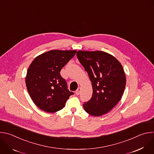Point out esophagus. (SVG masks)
I'll list each match as a JSON object with an SVG mask.
<instances>
[{
    "mask_svg": "<svg viewBox=\"0 0 154 154\" xmlns=\"http://www.w3.org/2000/svg\"><path fill=\"white\" fill-rule=\"evenodd\" d=\"M80 91H81V88H80V87H79L78 88H77V90L76 91H75L76 95H79V94H80Z\"/></svg>",
    "mask_w": 154,
    "mask_h": 154,
    "instance_id": "34e87169",
    "label": "esophagus"
}]
</instances>
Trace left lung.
I'll list each match as a JSON object with an SVG mask.
<instances>
[{
    "label": "left lung",
    "instance_id": "1",
    "mask_svg": "<svg viewBox=\"0 0 154 154\" xmlns=\"http://www.w3.org/2000/svg\"><path fill=\"white\" fill-rule=\"evenodd\" d=\"M77 57L92 82L93 95L84 103L85 110L94 116L107 113L124 91L126 78L121 63L112 55L99 51H79Z\"/></svg>",
    "mask_w": 154,
    "mask_h": 154
}]
</instances>
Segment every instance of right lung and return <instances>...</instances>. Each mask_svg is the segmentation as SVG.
<instances>
[{
    "mask_svg": "<svg viewBox=\"0 0 154 154\" xmlns=\"http://www.w3.org/2000/svg\"><path fill=\"white\" fill-rule=\"evenodd\" d=\"M77 51L51 50L37 56L27 70L26 83L35 104L48 113L57 112L65 105L74 93L68 90L61 69Z\"/></svg>",
    "mask_w": 154,
    "mask_h": 154,
    "instance_id": "obj_1",
    "label": "right lung"
}]
</instances>
